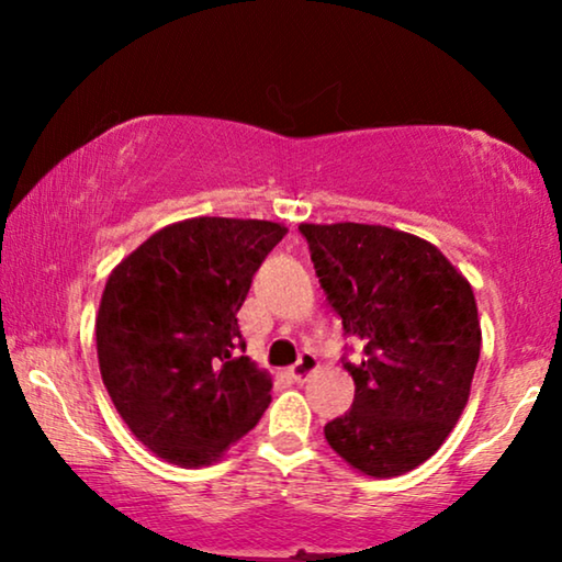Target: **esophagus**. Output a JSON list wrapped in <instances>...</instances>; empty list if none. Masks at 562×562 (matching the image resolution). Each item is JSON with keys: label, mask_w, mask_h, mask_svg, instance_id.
<instances>
[{"label": "esophagus", "mask_w": 562, "mask_h": 562, "mask_svg": "<svg viewBox=\"0 0 562 562\" xmlns=\"http://www.w3.org/2000/svg\"><path fill=\"white\" fill-rule=\"evenodd\" d=\"M314 368H317V358H314L312 352H302L296 363L289 368V375H291V379H294L296 383H304V381L312 375Z\"/></svg>", "instance_id": "1"}]
</instances>
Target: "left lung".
Wrapping results in <instances>:
<instances>
[{
    "mask_svg": "<svg viewBox=\"0 0 562 562\" xmlns=\"http://www.w3.org/2000/svg\"><path fill=\"white\" fill-rule=\"evenodd\" d=\"M327 304L366 358L350 412L325 425L337 456L373 479L402 475L450 435L471 394L481 325L471 283L435 245L381 225H299Z\"/></svg>",
    "mask_w": 562,
    "mask_h": 562,
    "instance_id": "obj_1",
    "label": "left lung"
}]
</instances>
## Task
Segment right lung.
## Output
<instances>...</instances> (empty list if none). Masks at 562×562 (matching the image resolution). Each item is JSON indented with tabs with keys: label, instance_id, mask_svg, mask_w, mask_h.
I'll return each mask as SVG.
<instances>
[{
	"label": "right lung",
	"instance_id": "1",
	"mask_svg": "<svg viewBox=\"0 0 562 562\" xmlns=\"http://www.w3.org/2000/svg\"><path fill=\"white\" fill-rule=\"evenodd\" d=\"M286 233L263 220L176 222L106 279L99 371L125 425L168 463H212L271 404V379L240 356L237 312Z\"/></svg>",
	"mask_w": 562,
	"mask_h": 562
}]
</instances>
